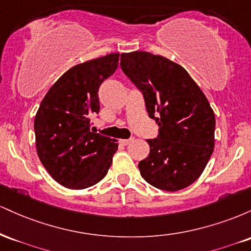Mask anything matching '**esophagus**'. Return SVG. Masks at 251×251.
Wrapping results in <instances>:
<instances>
[{
  "instance_id": "34e87169",
  "label": "esophagus",
  "mask_w": 251,
  "mask_h": 251,
  "mask_svg": "<svg viewBox=\"0 0 251 251\" xmlns=\"http://www.w3.org/2000/svg\"><path fill=\"white\" fill-rule=\"evenodd\" d=\"M132 140H133V139H132V138H131V139H120V140H119V143L122 144V145L126 146V145H128V144L131 143Z\"/></svg>"
}]
</instances>
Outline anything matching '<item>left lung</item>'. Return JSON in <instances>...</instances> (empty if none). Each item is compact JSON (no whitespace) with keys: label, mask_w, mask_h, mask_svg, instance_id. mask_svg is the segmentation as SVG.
Segmentation results:
<instances>
[{"label":"left lung","mask_w":251,"mask_h":251,"mask_svg":"<svg viewBox=\"0 0 251 251\" xmlns=\"http://www.w3.org/2000/svg\"><path fill=\"white\" fill-rule=\"evenodd\" d=\"M120 60L159 126L158 137L146 140L150 153L138 164L140 175L165 191L191 185L214 152L216 119L208 99L188 72L166 57L132 51Z\"/></svg>","instance_id":"left-lung-1"}]
</instances>
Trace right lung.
Wrapping results in <instances>:
<instances>
[{
    "instance_id": "1",
    "label": "right lung",
    "mask_w": 251,
    "mask_h": 251,
    "mask_svg": "<svg viewBox=\"0 0 251 251\" xmlns=\"http://www.w3.org/2000/svg\"><path fill=\"white\" fill-rule=\"evenodd\" d=\"M119 54L74 66L51 86L34 120L36 151L42 165L68 189H86L107 174L118 150L116 139L91 131L99 113L100 85L118 68Z\"/></svg>"
}]
</instances>
